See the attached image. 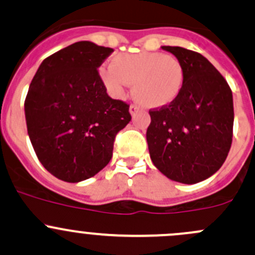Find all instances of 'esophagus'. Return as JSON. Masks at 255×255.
I'll return each instance as SVG.
<instances>
[{"instance_id": "obj_1", "label": "esophagus", "mask_w": 255, "mask_h": 255, "mask_svg": "<svg viewBox=\"0 0 255 255\" xmlns=\"http://www.w3.org/2000/svg\"><path fill=\"white\" fill-rule=\"evenodd\" d=\"M138 110H139V109H138V106H135V105H130V106H129V112H130V115H132V116H134L135 113L138 112Z\"/></svg>"}]
</instances>
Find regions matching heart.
<instances>
[{
  "instance_id": "heart-1",
  "label": "heart",
  "mask_w": 255,
  "mask_h": 255,
  "mask_svg": "<svg viewBox=\"0 0 255 255\" xmlns=\"http://www.w3.org/2000/svg\"><path fill=\"white\" fill-rule=\"evenodd\" d=\"M99 74L113 99H123L128 85L133 84V97L148 109H161L175 101L185 80L181 61L158 51L117 54Z\"/></svg>"
}]
</instances>
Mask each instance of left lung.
I'll return each mask as SVG.
<instances>
[{
  "mask_svg": "<svg viewBox=\"0 0 255 255\" xmlns=\"http://www.w3.org/2000/svg\"><path fill=\"white\" fill-rule=\"evenodd\" d=\"M184 66L177 99L149 110V154L159 171L174 181L196 184L216 173L230 153L233 137V97L220 71L197 51L161 47Z\"/></svg>",
  "mask_w": 255,
  "mask_h": 255,
  "instance_id": "left-lung-1",
  "label": "left lung"
}]
</instances>
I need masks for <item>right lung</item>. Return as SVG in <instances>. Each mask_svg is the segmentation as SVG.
Wrapping results in <instances>:
<instances>
[{
  "instance_id": "add662e5",
  "label": "right lung",
  "mask_w": 255,
  "mask_h": 255,
  "mask_svg": "<svg viewBox=\"0 0 255 255\" xmlns=\"http://www.w3.org/2000/svg\"><path fill=\"white\" fill-rule=\"evenodd\" d=\"M113 53L78 42L45 58L24 101L30 142L50 174L68 182L96 175L112 158L129 105L107 95L97 69Z\"/></svg>"
}]
</instances>
